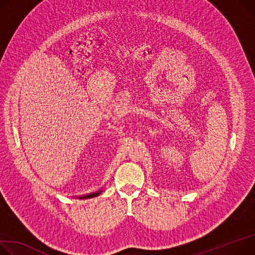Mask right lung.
<instances>
[{"mask_svg":"<svg viewBox=\"0 0 255 255\" xmlns=\"http://www.w3.org/2000/svg\"><path fill=\"white\" fill-rule=\"evenodd\" d=\"M101 192H103V190H100V191H98V192H96V193H92V194H88V195H84V196H81V197H79V198H80V199L93 198V197H96V196L100 195V194H101Z\"/></svg>","mask_w":255,"mask_h":255,"instance_id":"add662e5","label":"right lung"}]
</instances>
